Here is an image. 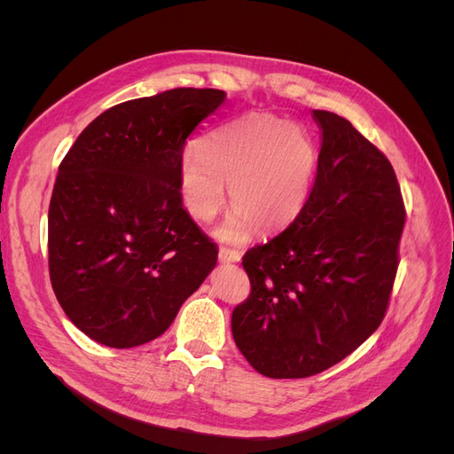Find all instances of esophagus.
Returning <instances> with one entry per match:
<instances>
[{"mask_svg":"<svg viewBox=\"0 0 454 454\" xmlns=\"http://www.w3.org/2000/svg\"><path fill=\"white\" fill-rule=\"evenodd\" d=\"M219 261H223V263H237V261H240V254L237 250L222 248L219 250Z\"/></svg>","mask_w":454,"mask_h":454,"instance_id":"1","label":"esophagus"}]
</instances>
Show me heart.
Wrapping results in <instances>:
<instances>
[{
  "label": "heart",
  "instance_id": "heart-1",
  "mask_svg": "<svg viewBox=\"0 0 454 454\" xmlns=\"http://www.w3.org/2000/svg\"><path fill=\"white\" fill-rule=\"evenodd\" d=\"M310 136L270 115H248L185 149L177 177L189 214L200 222L223 210L229 195L235 212L219 227L227 242H242L255 225L261 232L286 227L303 208L316 172Z\"/></svg>",
  "mask_w": 454,
  "mask_h": 454
}]
</instances>
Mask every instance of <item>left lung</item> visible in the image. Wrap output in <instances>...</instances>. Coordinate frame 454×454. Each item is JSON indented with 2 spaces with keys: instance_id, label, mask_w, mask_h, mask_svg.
I'll list each match as a JSON object with an SVG mask.
<instances>
[{
  "instance_id": "left-lung-1",
  "label": "left lung",
  "mask_w": 454,
  "mask_h": 454,
  "mask_svg": "<svg viewBox=\"0 0 454 454\" xmlns=\"http://www.w3.org/2000/svg\"><path fill=\"white\" fill-rule=\"evenodd\" d=\"M318 172L294 223L242 257L252 292L231 318L257 373L303 379L380 325L400 265L405 208L390 160L350 121L314 109Z\"/></svg>"
}]
</instances>
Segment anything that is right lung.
Returning <instances> with one entry per match:
<instances>
[{"label": "right lung", "mask_w": 454, "mask_h": 454, "mask_svg": "<svg viewBox=\"0 0 454 454\" xmlns=\"http://www.w3.org/2000/svg\"><path fill=\"white\" fill-rule=\"evenodd\" d=\"M225 102L172 89L109 107L79 134L49 204V274L81 332L112 348L162 335L217 261L184 208L187 136Z\"/></svg>", "instance_id": "right-lung-1"}]
</instances>
